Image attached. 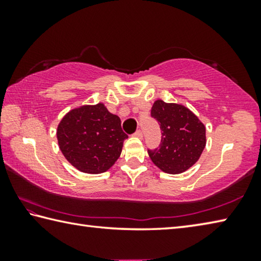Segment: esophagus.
<instances>
[{
  "instance_id": "34e87169",
  "label": "esophagus",
  "mask_w": 261,
  "mask_h": 261,
  "mask_svg": "<svg viewBox=\"0 0 261 261\" xmlns=\"http://www.w3.org/2000/svg\"><path fill=\"white\" fill-rule=\"evenodd\" d=\"M134 136L135 137H137V138H139V139H141L143 138V132H141L140 130H137L135 134H134Z\"/></svg>"
}]
</instances>
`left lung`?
I'll list each match as a JSON object with an SVG mask.
<instances>
[{"instance_id":"1","label":"left lung","mask_w":261,"mask_h":261,"mask_svg":"<svg viewBox=\"0 0 261 261\" xmlns=\"http://www.w3.org/2000/svg\"><path fill=\"white\" fill-rule=\"evenodd\" d=\"M151 116L159 122L161 143L148 149L154 165L168 174H180L196 163L206 145V129L191 110L177 103L154 102Z\"/></svg>"}]
</instances>
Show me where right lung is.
<instances>
[{"label":"right lung","instance_id":"obj_1","mask_svg":"<svg viewBox=\"0 0 261 261\" xmlns=\"http://www.w3.org/2000/svg\"><path fill=\"white\" fill-rule=\"evenodd\" d=\"M57 140L65 159L86 174H101L121 155L123 132L117 115L103 103L72 109L57 126Z\"/></svg>","mask_w":261,"mask_h":261}]
</instances>
